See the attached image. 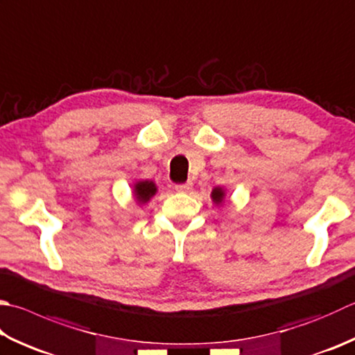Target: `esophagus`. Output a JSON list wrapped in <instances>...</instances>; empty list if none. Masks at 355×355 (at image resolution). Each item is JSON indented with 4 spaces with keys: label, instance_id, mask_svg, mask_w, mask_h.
Segmentation results:
<instances>
[{
    "label": "esophagus",
    "instance_id": "34e87169",
    "mask_svg": "<svg viewBox=\"0 0 355 355\" xmlns=\"http://www.w3.org/2000/svg\"><path fill=\"white\" fill-rule=\"evenodd\" d=\"M191 187H193V184L191 182H185V184H178L175 189H176V191H180V193H184V191H189V190H191Z\"/></svg>",
    "mask_w": 355,
    "mask_h": 355
}]
</instances>
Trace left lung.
<instances>
[{
  "instance_id": "left-lung-1",
  "label": "left lung",
  "mask_w": 355,
  "mask_h": 355,
  "mask_svg": "<svg viewBox=\"0 0 355 355\" xmlns=\"http://www.w3.org/2000/svg\"><path fill=\"white\" fill-rule=\"evenodd\" d=\"M211 200L215 202L216 205H223L224 202V198H225V190L223 187H215V189L211 190Z\"/></svg>"
}]
</instances>
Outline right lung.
I'll list each match as a JSON object with an SVG mask.
<instances>
[{
  "instance_id": "right-lung-1",
  "label": "right lung",
  "mask_w": 355,
  "mask_h": 355,
  "mask_svg": "<svg viewBox=\"0 0 355 355\" xmlns=\"http://www.w3.org/2000/svg\"><path fill=\"white\" fill-rule=\"evenodd\" d=\"M157 193V187L153 180H137L135 184V189H132V195H135L136 202L139 205H144L148 202V200L155 196Z\"/></svg>"
}]
</instances>
